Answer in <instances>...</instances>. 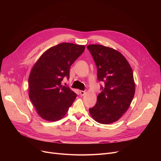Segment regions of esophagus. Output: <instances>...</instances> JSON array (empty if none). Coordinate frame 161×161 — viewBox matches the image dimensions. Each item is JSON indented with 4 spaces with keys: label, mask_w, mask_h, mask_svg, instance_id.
I'll list each match as a JSON object with an SVG mask.
<instances>
[{
    "label": "esophagus",
    "mask_w": 161,
    "mask_h": 161,
    "mask_svg": "<svg viewBox=\"0 0 161 161\" xmlns=\"http://www.w3.org/2000/svg\"><path fill=\"white\" fill-rule=\"evenodd\" d=\"M86 93V91H80V94L81 96H83L84 95H85Z\"/></svg>",
    "instance_id": "obj_1"
}]
</instances>
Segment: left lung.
<instances>
[{
  "label": "left lung",
  "instance_id": "1",
  "mask_svg": "<svg viewBox=\"0 0 161 161\" xmlns=\"http://www.w3.org/2000/svg\"><path fill=\"white\" fill-rule=\"evenodd\" d=\"M97 66V78L104 82L95 106L89 113L95 121L110 124L119 120L129 109L135 93L131 66L117 50L100 44L87 46Z\"/></svg>",
  "mask_w": 161,
  "mask_h": 161
}]
</instances>
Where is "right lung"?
<instances>
[{"mask_svg":"<svg viewBox=\"0 0 161 161\" xmlns=\"http://www.w3.org/2000/svg\"><path fill=\"white\" fill-rule=\"evenodd\" d=\"M86 46L61 43L49 48L33 65L29 77V97L36 111L48 121L61 119L77 95L61 85L70 68Z\"/></svg>","mask_w":161,"mask_h":161,"instance_id":"obj_1","label":"right lung"}]
</instances>
